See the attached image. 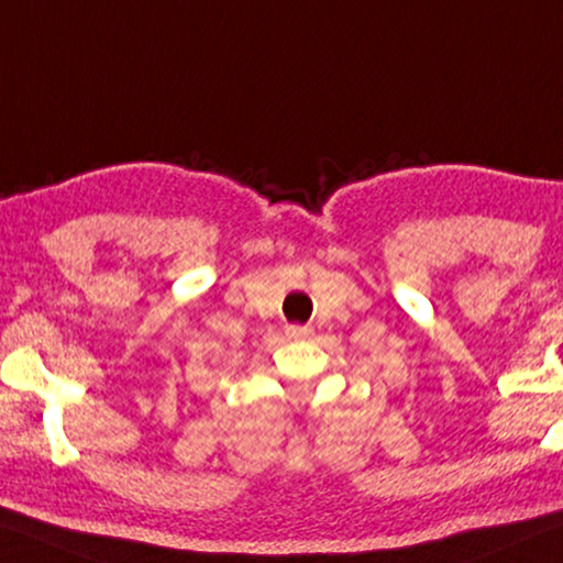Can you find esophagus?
I'll return each mask as SVG.
<instances>
[{"mask_svg":"<svg viewBox=\"0 0 563 563\" xmlns=\"http://www.w3.org/2000/svg\"><path fill=\"white\" fill-rule=\"evenodd\" d=\"M311 334V327H301V324H289L287 327V336H291V340H301V336H309Z\"/></svg>","mask_w":563,"mask_h":563,"instance_id":"esophagus-1","label":"esophagus"}]
</instances>
